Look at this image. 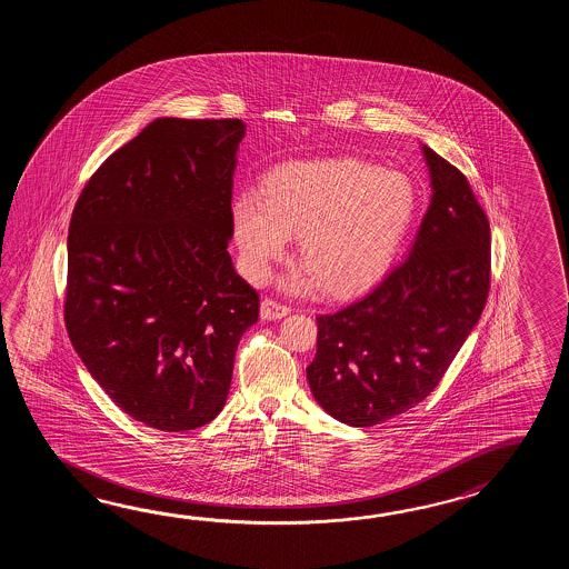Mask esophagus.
<instances>
[{
    "label": "esophagus",
    "mask_w": 569,
    "mask_h": 569,
    "mask_svg": "<svg viewBox=\"0 0 569 569\" xmlns=\"http://www.w3.org/2000/svg\"><path fill=\"white\" fill-rule=\"evenodd\" d=\"M289 313L290 309L287 305H280V302L272 301V299H264V301L260 302V317L264 321L282 319V317H287Z\"/></svg>",
    "instance_id": "34e87169"
}]
</instances>
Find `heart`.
<instances>
[{
	"mask_svg": "<svg viewBox=\"0 0 569 569\" xmlns=\"http://www.w3.org/2000/svg\"><path fill=\"white\" fill-rule=\"evenodd\" d=\"M417 193L399 170L339 158L289 162L270 170L260 197L242 193L231 206V228L246 279L262 282L299 236L305 272L292 290L319 284L336 297L375 287L411 230Z\"/></svg>",
	"mask_w": 569,
	"mask_h": 569,
	"instance_id": "1",
	"label": "heart"
}]
</instances>
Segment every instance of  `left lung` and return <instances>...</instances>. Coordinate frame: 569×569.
<instances>
[{"label":"left lung","instance_id":"8db88e82","mask_svg":"<svg viewBox=\"0 0 569 569\" xmlns=\"http://www.w3.org/2000/svg\"><path fill=\"white\" fill-rule=\"evenodd\" d=\"M421 150L431 201L409 254L366 297L317 317L307 380L319 407L351 427L419 405L472 333L490 289L488 218L460 170Z\"/></svg>","mask_w":569,"mask_h":569}]
</instances>
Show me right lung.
<instances>
[{
    "label": "right lung",
    "instance_id": "add662e5",
    "mask_svg": "<svg viewBox=\"0 0 569 569\" xmlns=\"http://www.w3.org/2000/svg\"><path fill=\"white\" fill-rule=\"evenodd\" d=\"M242 120L158 118L89 179L69 226L64 321L89 375L160 431L218 417L258 292L228 243Z\"/></svg>",
    "mask_w": 569,
    "mask_h": 569
}]
</instances>
